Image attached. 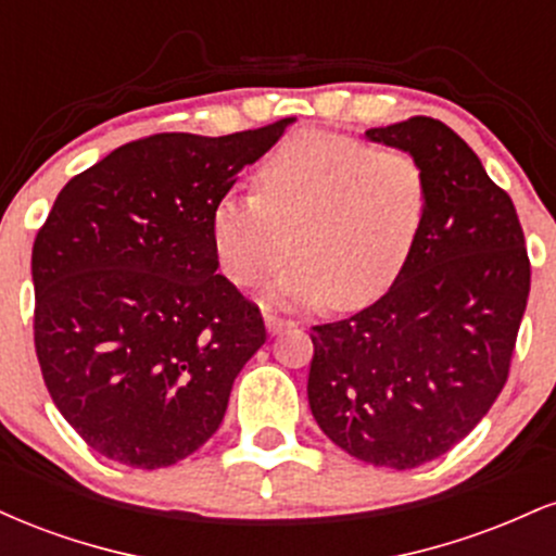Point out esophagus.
<instances>
[{
	"instance_id": "obj_1",
	"label": "esophagus",
	"mask_w": 556,
	"mask_h": 556,
	"mask_svg": "<svg viewBox=\"0 0 556 556\" xmlns=\"http://www.w3.org/2000/svg\"><path fill=\"white\" fill-rule=\"evenodd\" d=\"M290 327H295V321H292V318H282L277 314H266V329H269L271 334H279V331L290 329Z\"/></svg>"
}]
</instances>
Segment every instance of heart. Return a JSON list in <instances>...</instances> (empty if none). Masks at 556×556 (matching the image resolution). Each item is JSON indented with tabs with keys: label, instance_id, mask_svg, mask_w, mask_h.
<instances>
[{
	"label": "heart",
	"instance_id": "1",
	"mask_svg": "<svg viewBox=\"0 0 556 556\" xmlns=\"http://www.w3.org/2000/svg\"><path fill=\"white\" fill-rule=\"evenodd\" d=\"M256 193H227L212 214L222 271L258 287L292 253L274 295L358 308L394 282L413 251L429 203L413 154L376 149L340 132L285 140L256 172Z\"/></svg>",
	"mask_w": 556,
	"mask_h": 556
}]
</instances>
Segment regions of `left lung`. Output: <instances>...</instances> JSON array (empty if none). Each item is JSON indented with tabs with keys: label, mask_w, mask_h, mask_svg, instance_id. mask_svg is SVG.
Returning a JSON list of instances; mask_svg holds the SVG:
<instances>
[{
	"label": "left lung",
	"mask_w": 556,
	"mask_h": 556,
	"mask_svg": "<svg viewBox=\"0 0 556 556\" xmlns=\"http://www.w3.org/2000/svg\"><path fill=\"white\" fill-rule=\"evenodd\" d=\"M366 136L418 159L429 203L384 295L314 327L308 402L348 455L407 470L450 452L500 397L531 261L513 198L452 127L410 117Z\"/></svg>",
	"instance_id": "8db88e82"
}]
</instances>
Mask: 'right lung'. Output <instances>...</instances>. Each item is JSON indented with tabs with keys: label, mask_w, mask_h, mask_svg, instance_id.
Segmentation results:
<instances>
[{
	"label": "right lung",
	"mask_w": 556,
	"mask_h": 556,
	"mask_svg": "<svg viewBox=\"0 0 556 556\" xmlns=\"http://www.w3.org/2000/svg\"><path fill=\"white\" fill-rule=\"evenodd\" d=\"M290 123L130 140L56 195L30 258L34 342L54 405L99 455L167 468L219 429L266 327L216 274L212 214Z\"/></svg>",
	"instance_id": "add662e5"
}]
</instances>
